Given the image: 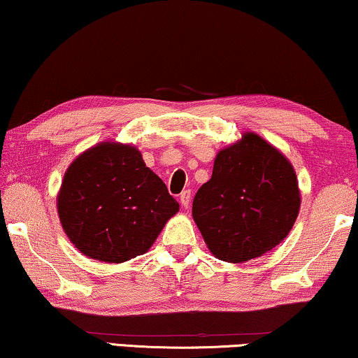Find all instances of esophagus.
I'll use <instances>...</instances> for the list:
<instances>
[{
  "instance_id": "1",
  "label": "esophagus",
  "mask_w": 358,
  "mask_h": 358,
  "mask_svg": "<svg viewBox=\"0 0 358 358\" xmlns=\"http://www.w3.org/2000/svg\"><path fill=\"white\" fill-rule=\"evenodd\" d=\"M189 202H191V191L185 189L183 193L180 194V204H181V207H183V209H188Z\"/></svg>"
}]
</instances>
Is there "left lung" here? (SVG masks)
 <instances>
[{
    "label": "left lung",
    "mask_w": 358,
    "mask_h": 358,
    "mask_svg": "<svg viewBox=\"0 0 358 358\" xmlns=\"http://www.w3.org/2000/svg\"><path fill=\"white\" fill-rule=\"evenodd\" d=\"M299 209L292 164L257 133L246 131L218 151L210 180L194 196L193 218L217 259L243 264L278 246Z\"/></svg>",
    "instance_id": "obj_1"
}]
</instances>
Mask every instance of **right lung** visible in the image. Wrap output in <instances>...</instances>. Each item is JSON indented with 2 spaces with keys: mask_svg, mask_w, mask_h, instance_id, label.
Segmentation results:
<instances>
[{
  "mask_svg": "<svg viewBox=\"0 0 358 358\" xmlns=\"http://www.w3.org/2000/svg\"><path fill=\"white\" fill-rule=\"evenodd\" d=\"M178 202L131 145L101 141L73 159L57 193L62 230L80 252L122 264L148 252Z\"/></svg>",
  "mask_w": 358,
  "mask_h": 358,
  "instance_id": "right-lung-1",
  "label": "right lung"
}]
</instances>
